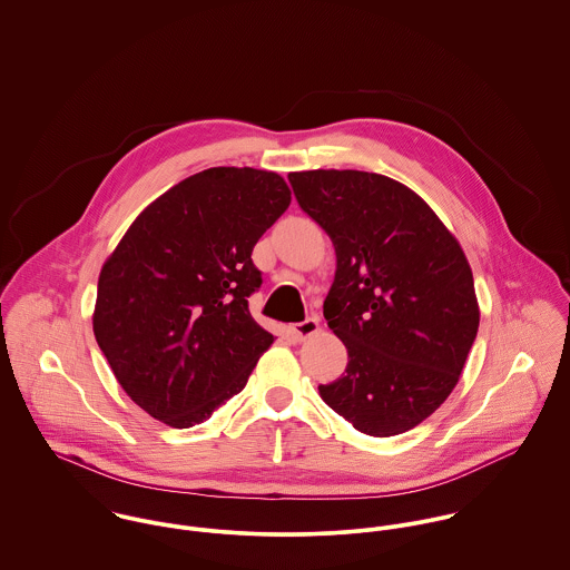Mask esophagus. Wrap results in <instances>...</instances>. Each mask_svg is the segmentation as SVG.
<instances>
[{
    "instance_id": "esophagus-1",
    "label": "esophagus",
    "mask_w": 570,
    "mask_h": 570,
    "mask_svg": "<svg viewBox=\"0 0 570 570\" xmlns=\"http://www.w3.org/2000/svg\"><path fill=\"white\" fill-rule=\"evenodd\" d=\"M293 332H295V336H297L299 341L313 336L315 332H318V318H316V316H308V318H304L302 323H295V325H293Z\"/></svg>"
}]
</instances>
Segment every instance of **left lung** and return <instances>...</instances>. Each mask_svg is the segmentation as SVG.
Listing matches in <instances>:
<instances>
[{
  "label": "left lung",
  "instance_id": "8db88e82",
  "mask_svg": "<svg viewBox=\"0 0 570 570\" xmlns=\"http://www.w3.org/2000/svg\"><path fill=\"white\" fill-rule=\"evenodd\" d=\"M288 181L336 252L323 316L347 367L318 393L365 435L406 433L442 406L476 338L470 264L438 214L389 177L308 170Z\"/></svg>",
  "mask_w": 570,
  "mask_h": 570
}]
</instances>
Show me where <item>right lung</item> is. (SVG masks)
I'll use <instances>...</instances> for the list:
<instances>
[{"label": "right lung", "mask_w": 570, "mask_h": 570, "mask_svg": "<svg viewBox=\"0 0 570 570\" xmlns=\"http://www.w3.org/2000/svg\"><path fill=\"white\" fill-rule=\"evenodd\" d=\"M288 205L275 173L209 168L150 203L105 262L94 334L155 420L190 429L245 389L273 343L249 313L252 254Z\"/></svg>", "instance_id": "obj_1"}]
</instances>
